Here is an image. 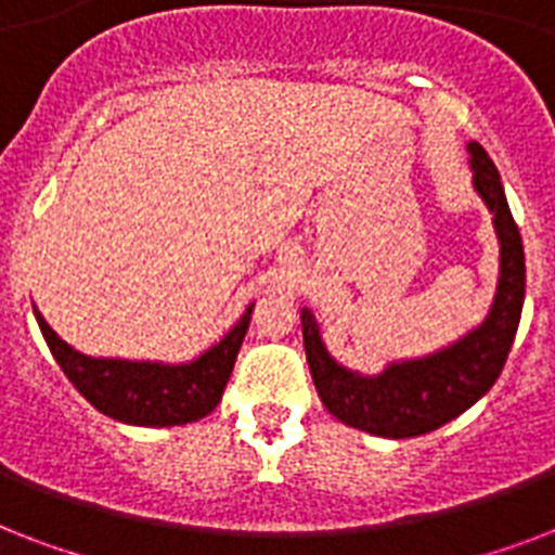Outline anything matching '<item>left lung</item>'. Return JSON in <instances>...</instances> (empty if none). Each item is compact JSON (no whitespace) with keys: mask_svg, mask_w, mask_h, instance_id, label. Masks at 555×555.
<instances>
[{"mask_svg":"<svg viewBox=\"0 0 555 555\" xmlns=\"http://www.w3.org/2000/svg\"><path fill=\"white\" fill-rule=\"evenodd\" d=\"M475 190L492 209L501 242V279L492 311L481 328L438 354L388 365L379 377H360L331 360L320 325L302 311L305 354L313 386L334 417L379 438H417L466 412L499 379L516 339L525 305V247L504 198L499 169L481 143H469Z\"/></svg>","mask_w":555,"mask_h":555,"instance_id":"obj_1","label":"left lung"}]
</instances>
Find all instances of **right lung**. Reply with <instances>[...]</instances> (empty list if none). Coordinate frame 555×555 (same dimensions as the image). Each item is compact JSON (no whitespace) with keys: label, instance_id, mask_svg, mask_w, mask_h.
<instances>
[{"label":"right lung","instance_id":"1","mask_svg":"<svg viewBox=\"0 0 555 555\" xmlns=\"http://www.w3.org/2000/svg\"><path fill=\"white\" fill-rule=\"evenodd\" d=\"M34 313L65 377L72 379L74 388L94 409L134 426H181L207 417L224 395L227 379L233 374L235 357L250 325L253 305L218 346L186 365L91 360L56 337L42 320V313Z\"/></svg>","mask_w":555,"mask_h":555}]
</instances>
